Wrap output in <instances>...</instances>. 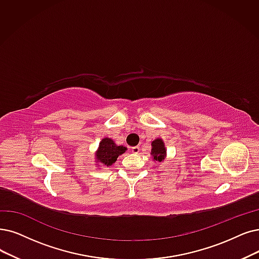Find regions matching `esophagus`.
<instances>
[{
	"label": "esophagus",
	"mask_w": 259,
	"mask_h": 259,
	"mask_svg": "<svg viewBox=\"0 0 259 259\" xmlns=\"http://www.w3.org/2000/svg\"><path fill=\"white\" fill-rule=\"evenodd\" d=\"M131 151L134 153V154H138L140 152V148L139 147H133L131 148Z\"/></svg>",
	"instance_id": "1"
}]
</instances>
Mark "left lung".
Returning a JSON list of instances; mask_svg holds the SVG:
<instances>
[{
  "mask_svg": "<svg viewBox=\"0 0 259 259\" xmlns=\"http://www.w3.org/2000/svg\"><path fill=\"white\" fill-rule=\"evenodd\" d=\"M152 158L154 161H163L165 158V155H167V150H165L164 143L162 139L157 138L152 142V151H151Z\"/></svg>",
  "mask_w": 259,
  "mask_h": 259,
  "instance_id": "1",
  "label": "left lung"
}]
</instances>
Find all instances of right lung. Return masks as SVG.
I'll return each instance as SVG.
<instances>
[{
	"instance_id": "obj_1",
	"label": "right lung",
	"mask_w": 259,
	"mask_h": 259,
	"mask_svg": "<svg viewBox=\"0 0 259 259\" xmlns=\"http://www.w3.org/2000/svg\"><path fill=\"white\" fill-rule=\"evenodd\" d=\"M125 151V147L117 146L110 138H104L101 140L99 144V149L96 153V162H100L105 167H110L113 162H116L119 155L123 154Z\"/></svg>"
}]
</instances>
